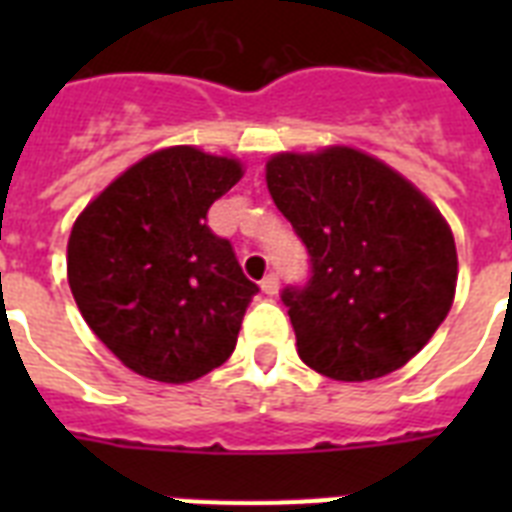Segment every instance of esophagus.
Here are the masks:
<instances>
[{
    "instance_id": "1",
    "label": "esophagus",
    "mask_w": 512,
    "mask_h": 512,
    "mask_svg": "<svg viewBox=\"0 0 512 512\" xmlns=\"http://www.w3.org/2000/svg\"><path fill=\"white\" fill-rule=\"evenodd\" d=\"M260 289H263L265 295H276V292H279V276H276V273H268V276L260 281Z\"/></svg>"
}]
</instances>
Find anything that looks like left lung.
I'll use <instances>...</instances> for the list:
<instances>
[{
  "instance_id": "8db88e82",
  "label": "left lung",
  "mask_w": 512,
  "mask_h": 512,
  "mask_svg": "<svg viewBox=\"0 0 512 512\" xmlns=\"http://www.w3.org/2000/svg\"><path fill=\"white\" fill-rule=\"evenodd\" d=\"M265 180L311 257L303 287L281 292L300 358L342 382L401 369L452 308L457 247L441 212L348 146L276 154Z\"/></svg>"
}]
</instances>
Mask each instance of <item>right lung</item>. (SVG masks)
Returning <instances> with one entry per match:
<instances>
[{
    "label": "right lung",
    "mask_w": 512,
    "mask_h": 512,
    "mask_svg": "<svg viewBox=\"0 0 512 512\" xmlns=\"http://www.w3.org/2000/svg\"><path fill=\"white\" fill-rule=\"evenodd\" d=\"M241 164L175 146L140 159L76 217L68 284L84 321L132 372L191 382L225 364L260 292L207 212Z\"/></svg>",
    "instance_id": "add662e5"
}]
</instances>
